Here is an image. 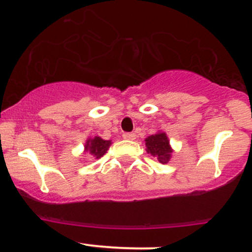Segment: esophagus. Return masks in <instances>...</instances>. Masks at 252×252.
<instances>
[{"instance_id": "obj_1", "label": "esophagus", "mask_w": 252, "mask_h": 252, "mask_svg": "<svg viewBox=\"0 0 252 252\" xmlns=\"http://www.w3.org/2000/svg\"><path fill=\"white\" fill-rule=\"evenodd\" d=\"M123 138L126 139V140H134L136 138L135 133H124Z\"/></svg>"}]
</instances>
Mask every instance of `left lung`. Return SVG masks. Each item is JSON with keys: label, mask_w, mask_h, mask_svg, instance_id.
<instances>
[{"label": "left lung", "mask_w": 252, "mask_h": 252, "mask_svg": "<svg viewBox=\"0 0 252 252\" xmlns=\"http://www.w3.org/2000/svg\"><path fill=\"white\" fill-rule=\"evenodd\" d=\"M146 151L152 156H156L159 163H168L172 150L169 147L168 138L164 133H157L146 138Z\"/></svg>", "instance_id": "8db88e82"}]
</instances>
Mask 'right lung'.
Returning <instances> with one entry per match:
<instances>
[{"label":"right lung","instance_id":"obj_1","mask_svg":"<svg viewBox=\"0 0 252 252\" xmlns=\"http://www.w3.org/2000/svg\"><path fill=\"white\" fill-rule=\"evenodd\" d=\"M110 145V140H103V139L98 138V136H95L94 139H89V140L86 141L85 150L89 154L95 156L96 158H100L101 156H103V155L107 152Z\"/></svg>","mask_w":252,"mask_h":252}]
</instances>
